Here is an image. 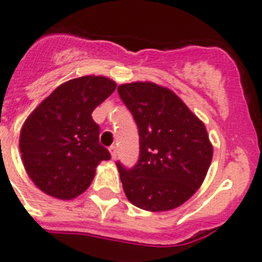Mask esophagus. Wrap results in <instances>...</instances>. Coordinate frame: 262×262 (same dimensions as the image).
I'll return each instance as SVG.
<instances>
[{
    "label": "esophagus",
    "mask_w": 262,
    "mask_h": 262,
    "mask_svg": "<svg viewBox=\"0 0 262 262\" xmlns=\"http://www.w3.org/2000/svg\"><path fill=\"white\" fill-rule=\"evenodd\" d=\"M110 154H111V159H113V160H115L116 155H118V152H116V147L115 146L110 147Z\"/></svg>",
    "instance_id": "obj_1"
}]
</instances>
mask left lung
<instances>
[{
    "label": "left lung",
    "mask_w": 262,
    "mask_h": 262,
    "mask_svg": "<svg viewBox=\"0 0 262 262\" xmlns=\"http://www.w3.org/2000/svg\"><path fill=\"white\" fill-rule=\"evenodd\" d=\"M118 93L134 115L140 138L138 164L118 163L129 203L149 212L171 211L195 195L213 156L205 124L167 87L133 82Z\"/></svg>",
    "instance_id": "1"
}]
</instances>
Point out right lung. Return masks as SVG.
<instances>
[{"instance_id": "right-lung-1", "label": "right lung", "mask_w": 262, "mask_h": 262, "mask_svg": "<svg viewBox=\"0 0 262 262\" xmlns=\"http://www.w3.org/2000/svg\"><path fill=\"white\" fill-rule=\"evenodd\" d=\"M107 77L86 75L58 86L26 118L19 151L31 182L46 195L73 200L93 182L97 167L111 156L99 144L91 114L115 91Z\"/></svg>"}]
</instances>
